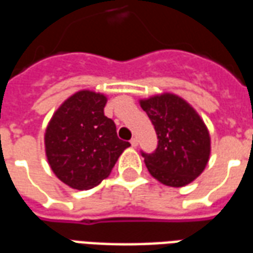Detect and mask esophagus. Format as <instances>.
<instances>
[{
	"label": "esophagus",
	"instance_id": "34e87169",
	"mask_svg": "<svg viewBox=\"0 0 253 253\" xmlns=\"http://www.w3.org/2000/svg\"><path fill=\"white\" fill-rule=\"evenodd\" d=\"M130 143H131V146H134V148H137V146H138V138L137 137L131 138V141H130Z\"/></svg>",
	"mask_w": 253,
	"mask_h": 253
}]
</instances>
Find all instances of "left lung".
Wrapping results in <instances>:
<instances>
[{
  "label": "left lung",
  "mask_w": 253,
  "mask_h": 253,
  "mask_svg": "<svg viewBox=\"0 0 253 253\" xmlns=\"http://www.w3.org/2000/svg\"><path fill=\"white\" fill-rule=\"evenodd\" d=\"M157 134L152 153L141 150L150 175L165 186L183 187L201 175L210 156V137L194 108L175 94L141 101Z\"/></svg>",
  "instance_id": "left-lung-1"
}]
</instances>
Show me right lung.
I'll use <instances>...</instances> for the list:
<instances>
[{"label": "right lung", "mask_w": 253, "mask_h": 253, "mask_svg": "<svg viewBox=\"0 0 253 253\" xmlns=\"http://www.w3.org/2000/svg\"><path fill=\"white\" fill-rule=\"evenodd\" d=\"M104 94L81 90L54 114L46 130V154L52 172L76 190H89L110 175L130 142L116 134L104 115Z\"/></svg>", "instance_id": "obj_1"}]
</instances>
